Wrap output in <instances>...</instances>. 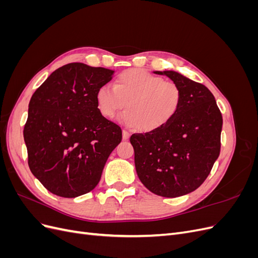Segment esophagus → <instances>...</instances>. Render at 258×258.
<instances>
[{
  "label": "esophagus",
  "mask_w": 258,
  "mask_h": 258,
  "mask_svg": "<svg viewBox=\"0 0 258 258\" xmlns=\"http://www.w3.org/2000/svg\"><path fill=\"white\" fill-rule=\"evenodd\" d=\"M130 137V134L127 130H122V139L123 140H128Z\"/></svg>",
  "instance_id": "obj_1"
}]
</instances>
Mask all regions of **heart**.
I'll return each instance as SVG.
<instances>
[{
    "instance_id": "b5f03b06",
    "label": "heart",
    "mask_w": 258,
    "mask_h": 258,
    "mask_svg": "<svg viewBox=\"0 0 258 258\" xmlns=\"http://www.w3.org/2000/svg\"><path fill=\"white\" fill-rule=\"evenodd\" d=\"M99 111L114 118L126 105L121 120L131 128L153 132L167 124L178 112L183 92L173 81L161 80L141 69H131L117 77L114 87L102 85L97 90Z\"/></svg>"
}]
</instances>
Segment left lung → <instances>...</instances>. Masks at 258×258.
I'll return each mask as SVG.
<instances>
[{
    "mask_svg": "<svg viewBox=\"0 0 258 258\" xmlns=\"http://www.w3.org/2000/svg\"><path fill=\"white\" fill-rule=\"evenodd\" d=\"M155 73L181 87V107L165 126L134 134L130 143L140 181L158 196L174 198L197 189L210 174L221 151L223 117L205 85L175 71Z\"/></svg>",
    "mask_w": 258,
    "mask_h": 258,
    "instance_id": "1",
    "label": "left lung"
}]
</instances>
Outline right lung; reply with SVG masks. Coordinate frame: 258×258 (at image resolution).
I'll use <instances>...</instances> for the list:
<instances>
[{
    "mask_svg": "<svg viewBox=\"0 0 258 258\" xmlns=\"http://www.w3.org/2000/svg\"><path fill=\"white\" fill-rule=\"evenodd\" d=\"M113 73L73 62L52 72L30 100L23 129L29 168L53 195L92 190L121 141L120 127L102 116L96 98Z\"/></svg>",
    "mask_w": 258,
    "mask_h": 258,
    "instance_id": "1",
    "label": "right lung"
}]
</instances>
